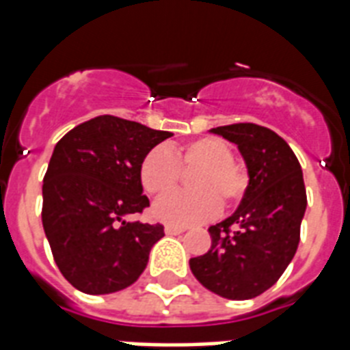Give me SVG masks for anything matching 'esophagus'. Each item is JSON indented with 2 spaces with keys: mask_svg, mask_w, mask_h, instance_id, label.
<instances>
[{
  "mask_svg": "<svg viewBox=\"0 0 350 350\" xmlns=\"http://www.w3.org/2000/svg\"><path fill=\"white\" fill-rule=\"evenodd\" d=\"M183 230H185V227H180V225H165V234H170V236L181 234Z\"/></svg>",
  "mask_w": 350,
  "mask_h": 350,
  "instance_id": "obj_1",
  "label": "esophagus"
}]
</instances>
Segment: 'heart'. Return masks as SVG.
Wrapping results in <instances>:
<instances>
[{"mask_svg":"<svg viewBox=\"0 0 350 350\" xmlns=\"http://www.w3.org/2000/svg\"><path fill=\"white\" fill-rule=\"evenodd\" d=\"M192 170V191L170 192L152 205V216L169 225L202 224L214 218L221 207H232L243 198L249 174L232 161V148L219 137H200L172 148H150L139 165L143 189L161 196L180 181L181 170Z\"/></svg>","mask_w":350,"mask_h":350,"instance_id":"heart-1","label":"heart"}]
</instances>
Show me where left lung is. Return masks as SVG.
<instances>
[{
  "mask_svg": "<svg viewBox=\"0 0 350 350\" xmlns=\"http://www.w3.org/2000/svg\"><path fill=\"white\" fill-rule=\"evenodd\" d=\"M211 132L238 145L249 185L236 213L208 227L211 249L189 265L198 282L221 298H256L296 254L307 207L304 174L293 148L267 126L234 123Z\"/></svg>",
  "mask_w": 350,
  "mask_h": 350,
  "instance_id": "1",
  "label": "left lung"
}]
</instances>
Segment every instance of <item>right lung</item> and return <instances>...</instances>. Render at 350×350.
<instances>
[{"instance_id":"add662e5","label":"right lung","mask_w":350,"mask_h":350,"mask_svg":"<svg viewBox=\"0 0 350 350\" xmlns=\"http://www.w3.org/2000/svg\"><path fill=\"white\" fill-rule=\"evenodd\" d=\"M172 132L98 116L56 143L43 178L41 219L57 269L85 294H111L136 282L163 225L131 221L148 207L139 165Z\"/></svg>"}]
</instances>
